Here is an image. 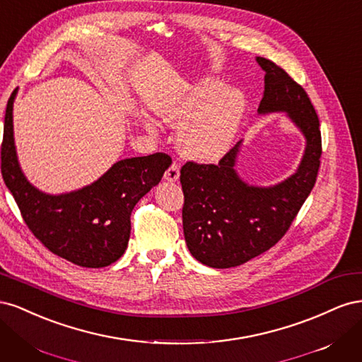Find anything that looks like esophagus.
<instances>
[{
  "label": "esophagus",
  "instance_id": "1",
  "mask_svg": "<svg viewBox=\"0 0 362 362\" xmlns=\"http://www.w3.org/2000/svg\"><path fill=\"white\" fill-rule=\"evenodd\" d=\"M164 180L170 181V182L180 180V166H178V164L175 163V161L170 164L169 169H168L166 172H164Z\"/></svg>",
  "mask_w": 362,
  "mask_h": 362
}]
</instances>
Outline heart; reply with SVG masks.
Here are the masks:
<instances>
[{
    "instance_id": "heart-1",
    "label": "heart",
    "mask_w": 362,
    "mask_h": 362,
    "mask_svg": "<svg viewBox=\"0 0 362 362\" xmlns=\"http://www.w3.org/2000/svg\"><path fill=\"white\" fill-rule=\"evenodd\" d=\"M245 98L217 78H204L156 101V112L166 122L181 125L178 146L181 154L199 163L221 160L237 136L245 116ZM146 128L156 133L154 120Z\"/></svg>"
}]
</instances>
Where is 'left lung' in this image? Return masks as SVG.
<instances>
[{"mask_svg": "<svg viewBox=\"0 0 362 362\" xmlns=\"http://www.w3.org/2000/svg\"><path fill=\"white\" fill-rule=\"evenodd\" d=\"M257 62L266 72L258 113L286 112L306 139L305 154L296 173L272 187L240 180L234 166L242 141L218 164L187 161L181 168L185 243L196 259L214 269L240 266L275 246L308 198L320 168V122L308 95L272 60Z\"/></svg>", "mask_w": 362, "mask_h": 362, "instance_id": "1", "label": "left lung"}]
</instances>
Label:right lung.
I'll return each instance as SVG.
<instances>
[{
	"label": "right lung",
	"mask_w": 362,
	"mask_h": 362,
	"mask_svg": "<svg viewBox=\"0 0 362 362\" xmlns=\"http://www.w3.org/2000/svg\"><path fill=\"white\" fill-rule=\"evenodd\" d=\"M10 95L1 144V173L24 222L40 243L76 266H110L124 255L131 233V211L157 185L172 158L163 152L115 163L100 180L63 194H47L30 184L19 168Z\"/></svg>",
	"instance_id": "obj_1"
}]
</instances>
